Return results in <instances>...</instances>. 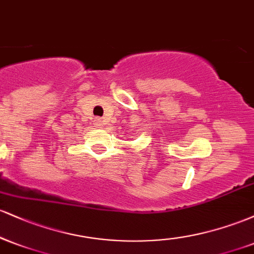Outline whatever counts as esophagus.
Returning <instances> with one entry per match:
<instances>
[{"mask_svg":"<svg viewBox=\"0 0 254 254\" xmlns=\"http://www.w3.org/2000/svg\"><path fill=\"white\" fill-rule=\"evenodd\" d=\"M94 125L97 127H103V121L100 118H95L94 119Z\"/></svg>","mask_w":254,"mask_h":254,"instance_id":"34e87169","label":"esophagus"}]
</instances>
